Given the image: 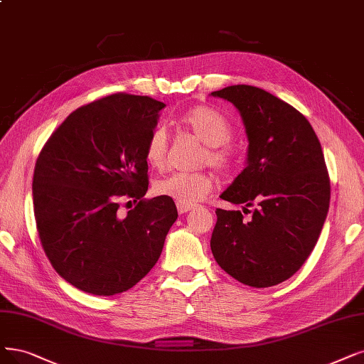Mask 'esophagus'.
I'll use <instances>...</instances> for the list:
<instances>
[{
  "label": "esophagus",
  "mask_w": 364,
  "mask_h": 364,
  "mask_svg": "<svg viewBox=\"0 0 364 364\" xmlns=\"http://www.w3.org/2000/svg\"><path fill=\"white\" fill-rule=\"evenodd\" d=\"M176 206H178L179 213H186V212H190L196 208V205H190V203H182V201H178Z\"/></svg>",
  "instance_id": "obj_1"
}]
</instances>
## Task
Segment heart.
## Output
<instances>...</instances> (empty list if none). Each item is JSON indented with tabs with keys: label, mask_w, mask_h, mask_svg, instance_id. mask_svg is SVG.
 <instances>
[{
	"label": "heart",
	"mask_w": 364,
	"mask_h": 364,
	"mask_svg": "<svg viewBox=\"0 0 364 364\" xmlns=\"http://www.w3.org/2000/svg\"><path fill=\"white\" fill-rule=\"evenodd\" d=\"M182 122L200 141L206 144L203 161L218 168H227L230 166L231 156L224 144L231 139V128L223 114L210 107L198 106L188 110L182 116ZM166 156L167 133L163 127H156L144 146V158L151 167L163 168L166 166ZM212 188L213 176L210 173H173L156 182L155 193L193 205L209 194Z\"/></svg>",
	"instance_id": "1"
}]
</instances>
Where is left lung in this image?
Wrapping results in <instances>:
<instances>
[{
    "instance_id": "1",
    "label": "left lung",
    "mask_w": 364,
    "mask_h": 364,
    "mask_svg": "<svg viewBox=\"0 0 364 364\" xmlns=\"http://www.w3.org/2000/svg\"><path fill=\"white\" fill-rule=\"evenodd\" d=\"M212 97L240 114L248 152L246 167L221 198L254 209H216L210 250L223 270L239 282L266 288L287 281L303 266L321 235L330 205V179L312 125L270 92L232 85Z\"/></svg>"
}]
</instances>
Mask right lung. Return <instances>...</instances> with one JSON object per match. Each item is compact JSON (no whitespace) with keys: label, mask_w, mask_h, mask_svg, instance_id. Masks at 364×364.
I'll use <instances>...</instances> for the list:
<instances>
[{"label":"right lung","mask_w":364,"mask_h":364,"mask_svg":"<svg viewBox=\"0 0 364 364\" xmlns=\"http://www.w3.org/2000/svg\"><path fill=\"white\" fill-rule=\"evenodd\" d=\"M166 105L113 94L67 116L41 149L33 179L38 236L58 274L80 291L113 296L146 276L178 220L148 191L144 146ZM121 196L139 200L119 215Z\"/></svg>","instance_id":"right-lung-1"}]
</instances>
